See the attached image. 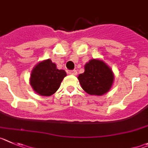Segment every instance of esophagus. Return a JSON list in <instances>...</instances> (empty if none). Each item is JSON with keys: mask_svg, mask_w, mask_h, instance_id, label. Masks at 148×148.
I'll return each instance as SVG.
<instances>
[{"mask_svg": "<svg viewBox=\"0 0 148 148\" xmlns=\"http://www.w3.org/2000/svg\"><path fill=\"white\" fill-rule=\"evenodd\" d=\"M68 73L69 74H71V75H77V71L76 70H71V71H69Z\"/></svg>", "mask_w": 148, "mask_h": 148, "instance_id": "obj_1", "label": "esophagus"}]
</instances>
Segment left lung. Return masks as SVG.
<instances>
[{"mask_svg": "<svg viewBox=\"0 0 148 148\" xmlns=\"http://www.w3.org/2000/svg\"><path fill=\"white\" fill-rule=\"evenodd\" d=\"M81 86L90 95L102 96L110 89L114 73L104 61L90 60L85 65V71L78 76Z\"/></svg>", "mask_w": 148, "mask_h": 148, "instance_id": "8db88e82", "label": "left lung"}]
</instances>
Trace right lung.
Wrapping results in <instances>:
<instances>
[{
    "label": "right lung",
    "instance_id": "obj_1",
    "mask_svg": "<svg viewBox=\"0 0 148 148\" xmlns=\"http://www.w3.org/2000/svg\"><path fill=\"white\" fill-rule=\"evenodd\" d=\"M66 75L64 70L58 69L55 63L48 59L34 66L32 71L30 84L37 94L49 97L58 90Z\"/></svg>",
    "mask_w": 148,
    "mask_h": 148
}]
</instances>
